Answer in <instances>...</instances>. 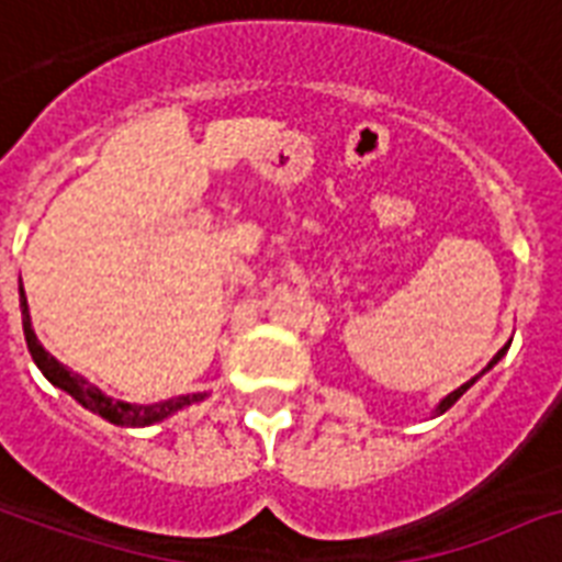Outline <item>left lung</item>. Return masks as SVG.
Wrapping results in <instances>:
<instances>
[{"label": "left lung", "mask_w": 562, "mask_h": 562, "mask_svg": "<svg viewBox=\"0 0 562 562\" xmlns=\"http://www.w3.org/2000/svg\"><path fill=\"white\" fill-rule=\"evenodd\" d=\"M507 349H510V342H507V346H504V349H502V351H498V355H495V358H493V360H490V363H486V369H484V372H477V375H475V378H469L467 384H460V386H458V390H454V393H448V395H446V398H442V402H439V404H437V407H434V416H442V413H446V411H448V407H454V402H458L460 395L467 393L469 386L475 384L477 378H481V375H486V372H490V369H493V367H495V363H498V360H502V358H504V355H507Z\"/></svg>", "instance_id": "left-lung-1"}]
</instances>
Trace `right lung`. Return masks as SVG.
I'll return each instance as SVG.
<instances>
[{"instance_id":"right-lung-1","label":"right lung","mask_w":562,"mask_h":562,"mask_svg":"<svg viewBox=\"0 0 562 562\" xmlns=\"http://www.w3.org/2000/svg\"><path fill=\"white\" fill-rule=\"evenodd\" d=\"M20 311H23L25 346L32 351V360L37 363L43 378H46L52 386H58V390H64L67 395H72L81 407H87V411L95 413V416H102L104 422H111V425H120V428H149V425H158V422L176 416L178 411L193 407V404L207 398V393L172 395V398H164V402L155 404H132L123 402V398H111V395H104L99 386L90 384L85 375H78V372L67 369L58 358H52L49 351L43 349L41 340H37V334H34L32 313H29V299H25L23 284H20Z\"/></svg>"}]
</instances>
